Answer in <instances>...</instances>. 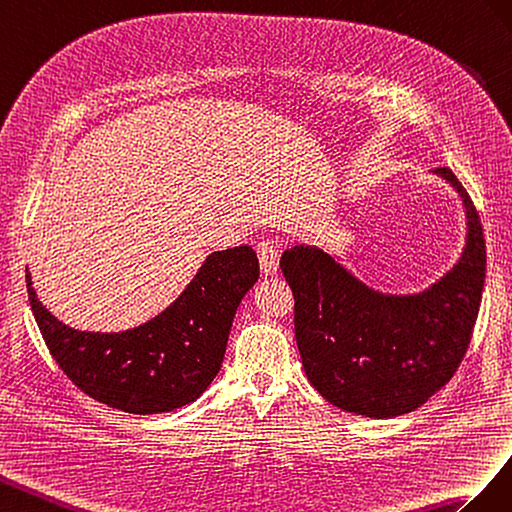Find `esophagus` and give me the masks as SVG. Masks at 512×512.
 Listing matches in <instances>:
<instances>
[{
    "label": "esophagus",
    "mask_w": 512,
    "mask_h": 512,
    "mask_svg": "<svg viewBox=\"0 0 512 512\" xmlns=\"http://www.w3.org/2000/svg\"><path fill=\"white\" fill-rule=\"evenodd\" d=\"M257 257H259V268L264 276H272L279 272V251L272 242H259L257 244Z\"/></svg>",
    "instance_id": "1"
}]
</instances>
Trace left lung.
I'll return each mask as SVG.
<instances>
[{"label":"left lung","mask_w":512,"mask_h":512,"mask_svg":"<svg viewBox=\"0 0 512 512\" xmlns=\"http://www.w3.org/2000/svg\"><path fill=\"white\" fill-rule=\"evenodd\" d=\"M463 199L467 236L459 261L429 289L392 296L358 281L317 246L283 253L294 291L296 341L313 388L345 412L394 418L450 382L472 341L487 270L478 212L457 175L435 169Z\"/></svg>","instance_id":"left-lung-1"}]
</instances>
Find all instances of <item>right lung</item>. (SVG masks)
I'll list each match as a JSON object with an SVG mask.
<instances>
[{
  "label": "right lung",
  "mask_w": 512,
  "mask_h": 512,
  "mask_svg": "<svg viewBox=\"0 0 512 512\" xmlns=\"http://www.w3.org/2000/svg\"><path fill=\"white\" fill-rule=\"evenodd\" d=\"M259 279L251 246L206 257L167 309L124 332L75 330L42 304L27 272L29 304L51 356L92 399L128 414H163L201 397L225 358L231 321Z\"/></svg>",
  "instance_id": "obj_1"
}]
</instances>
